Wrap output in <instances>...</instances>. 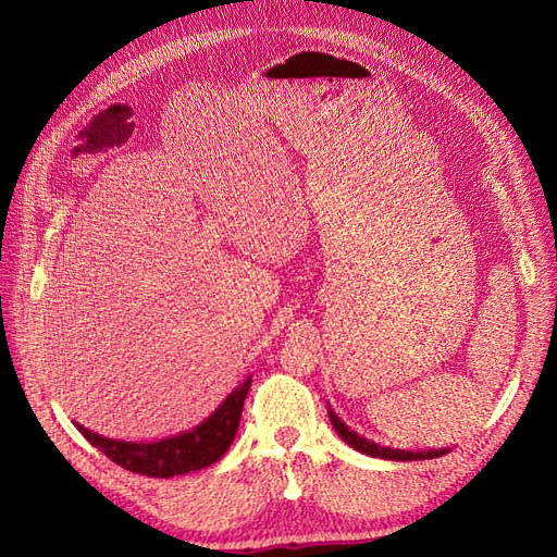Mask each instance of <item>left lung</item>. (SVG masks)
<instances>
[{
	"mask_svg": "<svg viewBox=\"0 0 557 557\" xmlns=\"http://www.w3.org/2000/svg\"><path fill=\"white\" fill-rule=\"evenodd\" d=\"M330 423L334 425L336 434L342 436V440L352 446L360 453H367L372 455V458H383V460H432V458H440V455L448 453V450H425V453H411V450H397V448H385V446H379L374 442H367L362 440L360 434H356L352 430H348L339 418H336L334 411H330Z\"/></svg>",
	"mask_w": 557,
	"mask_h": 557,
	"instance_id": "left-lung-1",
	"label": "left lung"
}]
</instances>
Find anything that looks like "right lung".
Instances as JSON below:
<instances>
[{
	"label": "right lung",
	"instance_id": "add662e5",
	"mask_svg": "<svg viewBox=\"0 0 557 557\" xmlns=\"http://www.w3.org/2000/svg\"><path fill=\"white\" fill-rule=\"evenodd\" d=\"M248 387L250 381L237 387V391L223 401V407L195 430L153 444L115 442L107 440V436H99L78 423L76 428L92 446L102 450L109 460L132 471V474H144L150 479H170L178 474H188V471L205 469L223 458L225 450L234 442V434H237Z\"/></svg>",
	"mask_w": 557,
	"mask_h": 557
}]
</instances>
